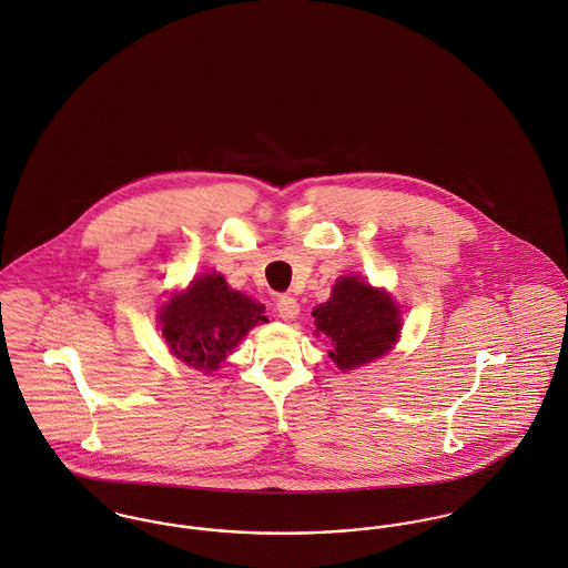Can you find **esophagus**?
I'll list each match as a JSON object with an SVG mask.
<instances>
[{"instance_id":"esophagus-1","label":"esophagus","mask_w":568,"mask_h":568,"mask_svg":"<svg viewBox=\"0 0 568 568\" xmlns=\"http://www.w3.org/2000/svg\"><path fill=\"white\" fill-rule=\"evenodd\" d=\"M275 310H277L280 318L293 321V318H297V314H300V304H297V300H293V297H288V295H282V297H277V302H275Z\"/></svg>"}]
</instances>
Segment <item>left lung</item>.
Listing matches in <instances>:
<instances>
[{"label": "left lung", "mask_w": 568, "mask_h": 568, "mask_svg": "<svg viewBox=\"0 0 568 568\" xmlns=\"http://www.w3.org/2000/svg\"><path fill=\"white\" fill-rule=\"evenodd\" d=\"M312 316L316 334L329 338V358L345 371L384 356L402 329L393 300L358 277H341L329 302L316 306Z\"/></svg>", "instance_id": "1"}]
</instances>
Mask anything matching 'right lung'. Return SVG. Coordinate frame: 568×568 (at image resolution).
<instances>
[{"mask_svg":"<svg viewBox=\"0 0 568 568\" xmlns=\"http://www.w3.org/2000/svg\"><path fill=\"white\" fill-rule=\"evenodd\" d=\"M162 338L180 361L216 371L236 343L262 321L264 306L232 291L223 275L207 273L175 295L162 312Z\"/></svg>","mask_w":568,"mask_h":568,"instance_id":"obj_1","label":"right lung"}]
</instances>
